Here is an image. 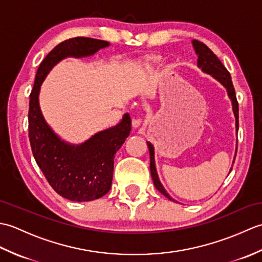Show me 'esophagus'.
Listing matches in <instances>:
<instances>
[{"mask_svg": "<svg viewBox=\"0 0 262 262\" xmlns=\"http://www.w3.org/2000/svg\"><path fill=\"white\" fill-rule=\"evenodd\" d=\"M141 124H142V120L140 118H134V119H133V121H132V125H133V127H134V128H138V127L141 126Z\"/></svg>", "mask_w": 262, "mask_h": 262, "instance_id": "1", "label": "esophagus"}]
</instances>
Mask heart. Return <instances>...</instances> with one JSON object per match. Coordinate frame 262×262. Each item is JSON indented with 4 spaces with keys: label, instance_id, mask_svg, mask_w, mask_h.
Here are the masks:
<instances>
[{
    "label": "heart",
    "instance_id": "b5f03b06",
    "mask_svg": "<svg viewBox=\"0 0 262 262\" xmlns=\"http://www.w3.org/2000/svg\"><path fill=\"white\" fill-rule=\"evenodd\" d=\"M159 64V59L158 58H153L149 59L148 62L145 64V68H144V74L145 75H149L153 73V71L155 70Z\"/></svg>",
    "mask_w": 262,
    "mask_h": 262
}]
</instances>
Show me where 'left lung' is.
Wrapping results in <instances>:
<instances>
[{
	"instance_id": "1",
	"label": "left lung",
	"mask_w": 262,
	"mask_h": 262,
	"mask_svg": "<svg viewBox=\"0 0 262 262\" xmlns=\"http://www.w3.org/2000/svg\"><path fill=\"white\" fill-rule=\"evenodd\" d=\"M191 43H192V47L194 49V53H196V55L198 56V59H197L198 68L202 70V72H204L205 74L210 75L214 80L219 82L220 84L226 90L227 96H229V98L231 100V103H232L233 114H234V117H235V132L237 133V130H238V104L236 101L235 90H234V86H233L232 79H231L229 71L225 69V66L222 64L219 57H217L216 55L211 52L207 46L205 45V43L200 42L198 40H192ZM146 143H147L148 151H149V161H151V163H149V170H151V176H152L155 188H157L161 193L164 194L166 198L172 200V202L177 203V200H174L170 196L159 179L157 165H155V159H154L155 153H154L153 144L151 142H146ZM235 155H236V148H235ZM235 155H234V159H233V163H234ZM231 170H232V168L230 169V172H231Z\"/></svg>"
}]
</instances>
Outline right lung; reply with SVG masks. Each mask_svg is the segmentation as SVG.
I'll return each instance as SVG.
<instances>
[{"mask_svg": "<svg viewBox=\"0 0 262 262\" xmlns=\"http://www.w3.org/2000/svg\"><path fill=\"white\" fill-rule=\"evenodd\" d=\"M110 46L99 39L75 37L60 42L38 68L29 102V140L33 158L49 185L72 202H91L110 190L115 154L129 135L132 119L124 114L118 124L73 144L62 140L48 125L39 103L42 82L60 60L89 57Z\"/></svg>", "mask_w": 262, "mask_h": 262, "instance_id": "1", "label": "right lung"}]
</instances>
